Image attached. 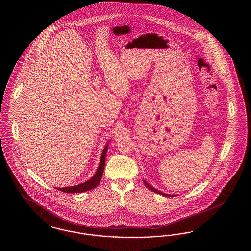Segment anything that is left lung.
Segmentation results:
<instances>
[{
	"instance_id": "8db88e82",
	"label": "left lung",
	"mask_w": 251,
	"mask_h": 251,
	"mask_svg": "<svg viewBox=\"0 0 251 251\" xmlns=\"http://www.w3.org/2000/svg\"><path fill=\"white\" fill-rule=\"evenodd\" d=\"M144 183H145V185L149 188V189H151V191L155 192L157 194H161L162 196H165V197H174V195H168V194H165V193H163V192L159 191V190H157L155 188H153L151 185H150L148 182H146L145 180H144Z\"/></svg>"
}]
</instances>
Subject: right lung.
<instances>
[{
  "label": "right lung",
  "instance_id": "add662e5",
  "mask_svg": "<svg viewBox=\"0 0 251 251\" xmlns=\"http://www.w3.org/2000/svg\"><path fill=\"white\" fill-rule=\"evenodd\" d=\"M108 145L105 146L102 154L100 157V162L99 167L96 171L95 175L88 180L84 181L81 184L78 185H74V186H70V187H63V188H56L60 191L65 192V193H83V192L88 191L91 190L93 188H95L96 186H98V184L100 183L103 170H104V165H105V156H106V151H107Z\"/></svg>",
  "mask_w": 251,
  "mask_h": 251
}]
</instances>
